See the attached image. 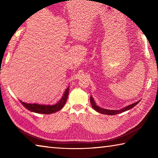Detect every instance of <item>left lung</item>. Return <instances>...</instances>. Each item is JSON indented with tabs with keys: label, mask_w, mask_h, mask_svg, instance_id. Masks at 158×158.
Segmentation results:
<instances>
[{
	"label": "left lung",
	"mask_w": 158,
	"mask_h": 158,
	"mask_svg": "<svg viewBox=\"0 0 158 158\" xmlns=\"http://www.w3.org/2000/svg\"><path fill=\"white\" fill-rule=\"evenodd\" d=\"M139 102H140V100H139L137 102H136L132 104V105H128L127 106H125V107H124V108L118 109V110H110V109H106L102 108V107H100V106H98V105H96L95 102H94V100H93V97L92 96H90V104H91L93 108L96 111L99 112V113L106 114V115H116L118 114L122 113V112L130 110V109H131L132 108H133L134 106H135L136 105H137V104Z\"/></svg>",
	"instance_id": "1"
}]
</instances>
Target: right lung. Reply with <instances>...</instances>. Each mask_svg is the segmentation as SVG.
Instances as JSON below:
<instances>
[{
    "label": "right lung",
    "instance_id": "right-lung-1",
    "mask_svg": "<svg viewBox=\"0 0 158 158\" xmlns=\"http://www.w3.org/2000/svg\"><path fill=\"white\" fill-rule=\"evenodd\" d=\"M69 89L65 90V93L61 98L60 100L55 105H40V104L35 103H26L22 101H20L21 103L22 104L23 106L28 110L32 112L37 114H50L55 113V112L60 111L62 109L65 104L66 103L67 100H68V93H69Z\"/></svg>",
    "mask_w": 158,
    "mask_h": 158
}]
</instances>
